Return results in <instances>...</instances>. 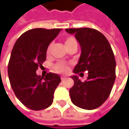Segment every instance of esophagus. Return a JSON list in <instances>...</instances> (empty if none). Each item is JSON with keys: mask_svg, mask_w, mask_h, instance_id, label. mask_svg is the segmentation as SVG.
Instances as JSON below:
<instances>
[{"mask_svg": "<svg viewBox=\"0 0 129 129\" xmlns=\"http://www.w3.org/2000/svg\"><path fill=\"white\" fill-rule=\"evenodd\" d=\"M66 78V76H64V75H62V76H61V80H62V81L65 80Z\"/></svg>", "mask_w": 129, "mask_h": 129, "instance_id": "34e87169", "label": "esophagus"}]
</instances>
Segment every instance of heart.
Here are the masks:
<instances>
[{
	"mask_svg": "<svg viewBox=\"0 0 129 129\" xmlns=\"http://www.w3.org/2000/svg\"><path fill=\"white\" fill-rule=\"evenodd\" d=\"M75 42H76V40L74 39V38H72V37L67 38V39H66V41H65V45L66 46L67 45L71 44V43ZM51 47V45H48V48H47V53H48V54L50 52ZM54 69H55V71H56V72H59V73H66V72H68V70H69V67H68V66L65 63L60 62V63H57V64L55 65V66H54Z\"/></svg>",
	"mask_w": 129,
	"mask_h": 129,
	"instance_id": "obj_1",
	"label": "heart"
}]
</instances>
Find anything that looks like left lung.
I'll use <instances>...</instances> for the list:
<instances>
[{
	"label": "left lung",
	"instance_id": "left-lung-1",
	"mask_svg": "<svg viewBox=\"0 0 129 129\" xmlns=\"http://www.w3.org/2000/svg\"><path fill=\"white\" fill-rule=\"evenodd\" d=\"M66 31L75 34L81 48L74 73L88 71V77L84 82L81 81L77 75L71 76L74 80V86L69 90L72 102L83 109H95L108 98L115 81L114 52L106 37L95 29L70 28Z\"/></svg>",
	"mask_w": 129,
	"mask_h": 129
}]
</instances>
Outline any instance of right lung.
<instances>
[{
  "instance_id": "obj_1",
  "label": "right lung",
  "mask_w": 129,
  "mask_h": 129,
  "mask_svg": "<svg viewBox=\"0 0 129 129\" xmlns=\"http://www.w3.org/2000/svg\"><path fill=\"white\" fill-rule=\"evenodd\" d=\"M61 29L35 28L21 35L13 47L8 64L11 87L18 99L27 108L39 111L53 102L54 92L60 83V77L48 73L37 75L38 67L46 59L47 48Z\"/></svg>"
}]
</instances>
